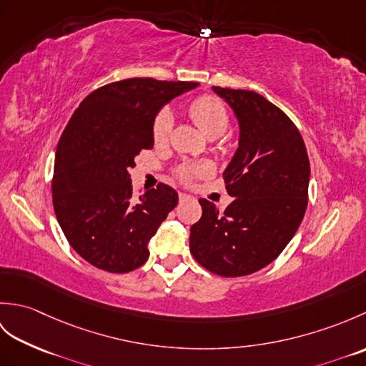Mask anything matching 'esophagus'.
Masks as SVG:
<instances>
[{"label":"esophagus","instance_id":"obj_1","mask_svg":"<svg viewBox=\"0 0 366 366\" xmlns=\"http://www.w3.org/2000/svg\"><path fill=\"white\" fill-rule=\"evenodd\" d=\"M190 197L187 195V193H179V199L181 201H185V199H189Z\"/></svg>","mask_w":366,"mask_h":366}]
</instances>
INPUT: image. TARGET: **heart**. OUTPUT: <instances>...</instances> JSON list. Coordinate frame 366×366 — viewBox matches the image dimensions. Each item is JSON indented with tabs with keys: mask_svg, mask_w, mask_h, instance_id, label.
Segmentation results:
<instances>
[{
	"mask_svg": "<svg viewBox=\"0 0 366 366\" xmlns=\"http://www.w3.org/2000/svg\"><path fill=\"white\" fill-rule=\"evenodd\" d=\"M189 113L192 119L195 121L197 126L204 132L207 137H219L222 135L228 127V110L223 105L222 100L215 96H198L189 104ZM173 114L169 110L163 108V110L155 116L154 126H152V137L155 143H165L171 129H173ZM214 173V165L207 160L199 162H187L182 163L181 167L176 169L177 177L182 182H192L198 177H206Z\"/></svg>",
	"mask_w": 366,
	"mask_h": 366,
	"instance_id": "obj_1",
	"label": "heart"
}]
</instances>
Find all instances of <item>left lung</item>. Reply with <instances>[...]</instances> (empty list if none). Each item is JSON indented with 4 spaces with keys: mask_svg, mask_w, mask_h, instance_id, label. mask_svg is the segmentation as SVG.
I'll return each mask as SVG.
<instances>
[{
    "mask_svg": "<svg viewBox=\"0 0 366 366\" xmlns=\"http://www.w3.org/2000/svg\"><path fill=\"white\" fill-rule=\"evenodd\" d=\"M239 121L234 157L223 173L232 203L199 199L190 252L220 277H244L278 258L300 227L308 203L310 160L299 129L258 92L212 88Z\"/></svg>",
    "mask_w": 366,
    "mask_h": 366,
    "instance_id": "left-lung-1",
    "label": "left lung"
}]
</instances>
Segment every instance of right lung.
Segmentation results:
<instances>
[{"instance_id": "obj_1", "label": "right lung", "mask_w": 366, "mask_h": 366, "mask_svg": "<svg viewBox=\"0 0 366 366\" xmlns=\"http://www.w3.org/2000/svg\"><path fill=\"white\" fill-rule=\"evenodd\" d=\"M193 81L127 79L92 91L59 138L53 207L61 229L84 261L112 274L146 262L151 237L177 204L169 185L134 197L129 169L152 149L155 114Z\"/></svg>"}]
</instances>
